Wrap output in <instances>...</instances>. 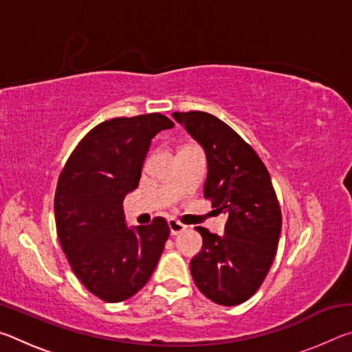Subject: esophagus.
<instances>
[{"label":"esophagus","mask_w":352,"mask_h":352,"mask_svg":"<svg viewBox=\"0 0 352 352\" xmlns=\"http://www.w3.org/2000/svg\"><path fill=\"white\" fill-rule=\"evenodd\" d=\"M168 223H169V230H170V234H172V236L180 234V233H183L184 230L188 228L186 225H183L182 222H178L177 219H169Z\"/></svg>","instance_id":"1"}]
</instances>
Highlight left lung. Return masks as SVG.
<instances>
[{
  "instance_id": "8db88e82",
  "label": "left lung",
  "mask_w": 352,
  "mask_h": 352,
  "mask_svg": "<svg viewBox=\"0 0 352 352\" xmlns=\"http://www.w3.org/2000/svg\"><path fill=\"white\" fill-rule=\"evenodd\" d=\"M174 118L206 152L205 199L226 214L225 233L204 237L190 261L197 289L211 301L236 306L256 294L275 259L281 206L259 155L228 124L205 111H175Z\"/></svg>"
}]
</instances>
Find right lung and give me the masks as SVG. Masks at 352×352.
I'll use <instances>...</instances> for the list:
<instances>
[{
    "label": "right lung",
    "instance_id": "right-lung-1",
    "mask_svg": "<svg viewBox=\"0 0 352 352\" xmlns=\"http://www.w3.org/2000/svg\"><path fill=\"white\" fill-rule=\"evenodd\" d=\"M174 122L162 113L115 118L91 129L69 155L57 182L58 242L88 292L119 302L144 287L157 267L169 225L129 228L122 201L138 188L151 140Z\"/></svg>",
    "mask_w": 352,
    "mask_h": 352
}]
</instances>
